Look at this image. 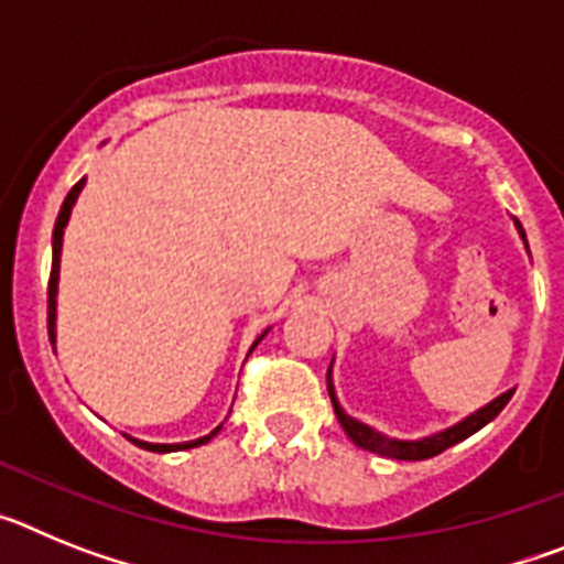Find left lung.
<instances>
[{
    "mask_svg": "<svg viewBox=\"0 0 564 564\" xmlns=\"http://www.w3.org/2000/svg\"><path fill=\"white\" fill-rule=\"evenodd\" d=\"M514 226H517V231H520L522 242H525V231H522V226L517 217H514ZM525 248H528V242H525ZM330 370H333V364H330ZM330 370H327V392H330L333 410H336V417H338V423H341V430L347 432V437H350L356 446L372 452V455L392 457V460H426V457L441 455V452H446L449 446H455V443L466 441L468 435H475L477 430H482L488 421H495V417L502 412V406H506V403L511 401V395H514V390L502 392L500 398H495L491 403H486L482 410L471 412V415L463 417L460 423H455V426H449V430L435 432V435H430V437H421V441H395V437L381 435V432H376L372 426L356 421V417H350L347 412L341 410V403H338V398H336V390H333Z\"/></svg>",
    "mask_w": 564,
    "mask_h": 564,
    "instance_id": "8db88e82",
    "label": "left lung"
}]
</instances>
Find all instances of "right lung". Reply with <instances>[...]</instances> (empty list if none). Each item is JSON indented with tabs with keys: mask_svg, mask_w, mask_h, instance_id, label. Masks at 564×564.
<instances>
[{
	"mask_svg": "<svg viewBox=\"0 0 564 564\" xmlns=\"http://www.w3.org/2000/svg\"><path fill=\"white\" fill-rule=\"evenodd\" d=\"M82 188H84V177L76 183V186L69 188V194L64 197L62 212H58L56 228H53V271H50V285H47V330H50V341H53V344H56V293H58V262H62V239H64V228H67V223H69V214H73V206H76ZM265 333H262V336H257V341L251 344V350L257 347L259 341H262V338H265ZM251 350H248V352H251ZM220 430H223V423L217 426V430L208 432V435L197 437V441H186V443H147V441H138V437H129V435L127 437L134 443V446H141V449L158 452V455H166V452H181V449H194V446H203V443L212 441V437L217 435Z\"/></svg>",
	"mask_w": 564,
	"mask_h": 564,
	"instance_id": "obj_1",
	"label": "right lung"
}]
</instances>
